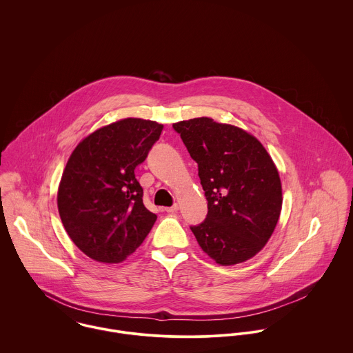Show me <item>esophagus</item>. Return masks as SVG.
Instances as JSON below:
<instances>
[{"instance_id": "34e87169", "label": "esophagus", "mask_w": 353, "mask_h": 353, "mask_svg": "<svg viewBox=\"0 0 353 353\" xmlns=\"http://www.w3.org/2000/svg\"><path fill=\"white\" fill-rule=\"evenodd\" d=\"M178 210H179V205H178V203H174L172 206L165 208V212H167V213H176Z\"/></svg>"}]
</instances>
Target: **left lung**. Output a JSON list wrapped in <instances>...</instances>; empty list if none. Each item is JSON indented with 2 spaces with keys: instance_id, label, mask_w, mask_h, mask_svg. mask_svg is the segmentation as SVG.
I'll return each mask as SVG.
<instances>
[{
  "instance_id": "8db88e82",
  "label": "left lung",
  "mask_w": 353,
  "mask_h": 353,
  "mask_svg": "<svg viewBox=\"0 0 353 353\" xmlns=\"http://www.w3.org/2000/svg\"><path fill=\"white\" fill-rule=\"evenodd\" d=\"M172 128L199 164L208 201L206 219L190 227L200 248L224 266L250 259L272 236L281 212L272 157L248 132L206 117Z\"/></svg>"
}]
</instances>
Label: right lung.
I'll return each mask as SVG.
<instances>
[{
  "label": "right lung",
  "mask_w": 353,
  "mask_h": 353,
  "mask_svg": "<svg viewBox=\"0 0 353 353\" xmlns=\"http://www.w3.org/2000/svg\"><path fill=\"white\" fill-rule=\"evenodd\" d=\"M163 125L126 118L85 137L70 154L58 189V212L73 243L90 258L118 263L144 242L157 216L143 202L134 170Z\"/></svg>",
  "instance_id": "right-lung-1"
}]
</instances>
